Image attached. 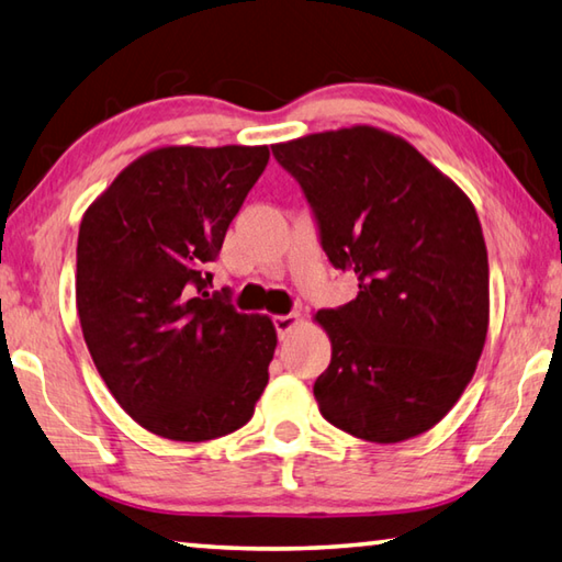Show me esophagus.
<instances>
[{
  "label": "esophagus",
  "mask_w": 562,
  "mask_h": 562,
  "mask_svg": "<svg viewBox=\"0 0 562 562\" xmlns=\"http://www.w3.org/2000/svg\"><path fill=\"white\" fill-rule=\"evenodd\" d=\"M299 323H301V315L299 313H289V315H277V317H273V327H277L279 340H285V337H289V333Z\"/></svg>",
  "instance_id": "1"
}]
</instances>
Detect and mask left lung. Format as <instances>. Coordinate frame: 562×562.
<instances>
[{"mask_svg": "<svg viewBox=\"0 0 562 562\" xmlns=\"http://www.w3.org/2000/svg\"><path fill=\"white\" fill-rule=\"evenodd\" d=\"M299 181L335 269L359 293L317 311L333 359L315 379L323 418L369 442L430 430L477 369L490 325V263L470 198L413 146L376 126L273 144Z\"/></svg>", "mask_w": 562, "mask_h": 562, "instance_id": "8db88e82", "label": "left lung"}]
</instances>
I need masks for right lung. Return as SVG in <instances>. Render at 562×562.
Returning a JSON list of instances; mask_svg holds the SVG:
<instances>
[{
    "instance_id": "add662e5",
    "label": "right lung",
    "mask_w": 562,
    "mask_h": 562,
    "mask_svg": "<svg viewBox=\"0 0 562 562\" xmlns=\"http://www.w3.org/2000/svg\"><path fill=\"white\" fill-rule=\"evenodd\" d=\"M269 146H164L136 158L82 215L76 301L104 384L142 428L181 442L254 416L277 349L271 317L210 293L229 222Z\"/></svg>"
}]
</instances>
